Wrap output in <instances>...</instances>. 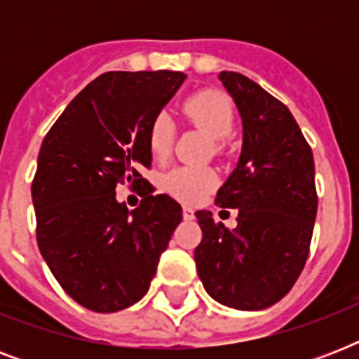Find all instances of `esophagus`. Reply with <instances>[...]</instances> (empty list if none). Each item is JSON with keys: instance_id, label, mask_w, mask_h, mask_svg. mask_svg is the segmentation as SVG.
I'll return each instance as SVG.
<instances>
[{"instance_id": "1", "label": "esophagus", "mask_w": 359, "mask_h": 359, "mask_svg": "<svg viewBox=\"0 0 359 359\" xmlns=\"http://www.w3.org/2000/svg\"><path fill=\"white\" fill-rule=\"evenodd\" d=\"M182 216H184V219H194V208L190 207L182 208Z\"/></svg>"}]
</instances>
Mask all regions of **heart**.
<instances>
[{
    "label": "heart",
    "instance_id": "heart-1",
    "mask_svg": "<svg viewBox=\"0 0 359 359\" xmlns=\"http://www.w3.org/2000/svg\"><path fill=\"white\" fill-rule=\"evenodd\" d=\"M182 115L196 128L212 137V151H227V135L235 128V104L219 89H201L191 93L182 102ZM175 141V124L165 111L152 117L147 132V143L154 160H165L171 154ZM219 184L218 173L212 168H177L163 177V188L182 203H199Z\"/></svg>",
    "mask_w": 359,
    "mask_h": 359
}]
</instances>
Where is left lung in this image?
<instances>
[{
	"label": "left lung",
	"instance_id": "1",
	"mask_svg": "<svg viewBox=\"0 0 359 359\" xmlns=\"http://www.w3.org/2000/svg\"><path fill=\"white\" fill-rule=\"evenodd\" d=\"M218 78L235 98L244 147L216 205L238 208L229 231L210 212H196L203 231L197 273L214 300L257 311L283 298L306 266L317 216L315 162L289 108L238 72Z\"/></svg>",
	"mask_w": 359,
	"mask_h": 359
}]
</instances>
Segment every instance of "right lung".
<instances>
[{"instance_id":"add662e5","label":"right lung","mask_w":359,"mask_h":359,"mask_svg":"<svg viewBox=\"0 0 359 359\" xmlns=\"http://www.w3.org/2000/svg\"><path fill=\"white\" fill-rule=\"evenodd\" d=\"M182 72H106L76 95L48 130L31 196L36 244L67 294L97 313L141 300L156 273L182 208L152 196L141 177L151 168L152 117L184 81ZM144 199L132 213L114 188Z\"/></svg>"}]
</instances>
